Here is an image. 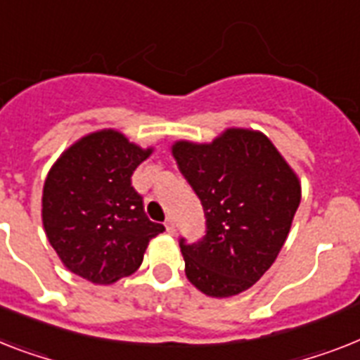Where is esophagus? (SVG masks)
<instances>
[{"instance_id": "esophagus-1", "label": "esophagus", "mask_w": 360, "mask_h": 360, "mask_svg": "<svg viewBox=\"0 0 360 360\" xmlns=\"http://www.w3.org/2000/svg\"><path fill=\"white\" fill-rule=\"evenodd\" d=\"M165 226H166V231H168L170 235H174V233H175V220L172 218V216H168V218H166Z\"/></svg>"}]
</instances>
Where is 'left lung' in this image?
<instances>
[{"label": "left lung", "instance_id": "1", "mask_svg": "<svg viewBox=\"0 0 360 360\" xmlns=\"http://www.w3.org/2000/svg\"><path fill=\"white\" fill-rule=\"evenodd\" d=\"M181 174L200 198L207 235L179 246L188 281L210 297H231L255 285L285 244L302 185L261 131L231 127L209 144L172 146Z\"/></svg>", "mask_w": 360, "mask_h": 360}]
</instances>
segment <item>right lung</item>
<instances>
[{
    "mask_svg": "<svg viewBox=\"0 0 360 360\" xmlns=\"http://www.w3.org/2000/svg\"><path fill=\"white\" fill-rule=\"evenodd\" d=\"M153 153L116 129L90 133L55 160L42 190L49 244L72 274L112 285L139 270L146 248L165 231L151 221L131 175Z\"/></svg>",
    "mask_w": 360,
    "mask_h": 360,
    "instance_id": "1",
    "label": "right lung"
}]
</instances>
